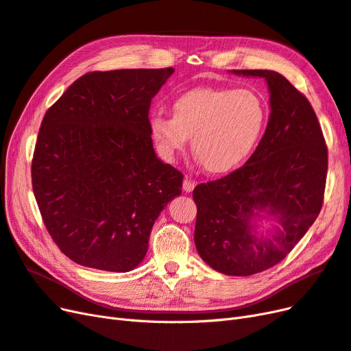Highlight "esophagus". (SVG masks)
Instances as JSON below:
<instances>
[{"instance_id":"esophagus-1","label":"esophagus","mask_w":351,"mask_h":351,"mask_svg":"<svg viewBox=\"0 0 351 351\" xmlns=\"http://www.w3.org/2000/svg\"><path fill=\"white\" fill-rule=\"evenodd\" d=\"M195 185H197L195 180H192L191 178H185L184 179V184H182V188H184L185 192H191L192 189L195 188Z\"/></svg>"}]
</instances>
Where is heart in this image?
<instances>
[{
  "instance_id": "1",
  "label": "heart",
  "mask_w": 351,
  "mask_h": 351,
  "mask_svg": "<svg viewBox=\"0 0 351 351\" xmlns=\"http://www.w3.org/2000/svg\"><path fill=\"white\" fill-rule=\"evenodd\" d=\"M267 122L263 99L250 88L195 87L172 104V118L154 114L152 137L166 159L192 150L210 173H226L254 152Z\"/></svg>"
}]
</instances>
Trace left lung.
<instances>
[{
	"instance_id": "1",
	"label": "left lung",
	"mask_w": 351,
	"mask_h": 351,
	"mask_svg": "<svg viewBox=\"0 0 351 351\" xmlns=\"http://www.w3.org/2000/svg\"><path fill=\"white\" fill-rule=\"evenodd\" d=\"M264 77L271 115L247 162L194 188V241L219 273L252 276L282 261L308 232L324 204L328 147L309 100L286 77L268 70H234ZM279 217L273 237L256 238L249 220L256 209Z\"/></svg>"
}]
</instances>
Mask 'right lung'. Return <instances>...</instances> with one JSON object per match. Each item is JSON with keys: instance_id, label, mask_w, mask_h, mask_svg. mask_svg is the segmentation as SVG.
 <instances>
[{"instance_id": "1", "label": "right lung", "mask_w": 351, "mask_h": 351, "mask_svg": "<svg viewBox=\"0 0 351 351\" xmlns=\"http://www.w3.org/2000/svg\"><path fill=\"white\" fill-rule=\"evenodd\" d=\"M167 69L92 71L45 114L32 186L55 245L71 261L125 273L149 250L156 219L184 175L153 149L152 99Z\"/></svg>"}]
</instances>
